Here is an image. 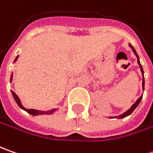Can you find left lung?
<instances>
[{
  "label": "left lung",
  "mask_w": 153,
  "mask_h": 153,
  "mask_svg": "<svg viewBox=\"0 0 153 153\" xmlns=\"http://www.w3.org/2000/svg\"><path fill=\"white\" fill-rule=\"evenodd\" d=\"M128 46H129V48L132 49L133 53L135 54L136 56V58H137V63H138V65H140V71H141V74H142V77H143V80H142V89H143V91H144L145 89V78H144V71H143V68H142V65H140V58H139L138 54H137V53H136V51L135 49L134 48V47H133L132 45L130 44V43H128ZM141 100H142V95L140 96V97L139 98L138 100L135 101V102L132 105V106L130 107V108L128 109V111H124L123 114L119 115V116H116V117H108L109 118H124V117H126L128 116H129V115L132 113L133 111H134V109L136 108L137 106H138V105L140 104V102L141 101Z\"/></svg>",
  "instance_id": "8db88e82"
}]
</instances>
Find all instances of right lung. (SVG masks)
I'll list each match as a JSON object with an SVG mask.
<instances>
[{"mask_svg":"<svg viewBox=\"0 0 153 153\" xmlns=\"http://www.w3.org/2000/svg\"><path fill=\"white\" fill-rule=\"evenodd\" d=\"M18 58H19V55L16 57V59H14V62H13V63H15V62L17 61ZM12 81H13V73H12V75H11V79H10V82H12ZM11 93H12L13 96V98H14L16 103L18 104V105H19L21 109H23L24 111H27L29 114L32 115V116H38V115H51V114H53V113H54L56 111L58 110V109L55 108V109H52V110H50V111H38V110H36V109H27L23 106V105H22V103H21L20 99L19 98V96L15 94L14 92L11 91Z\"/></svg>","mask_w":153,"mask_h":153,"instance_id":"add662e5","label":"right lung"}]
</instances>
